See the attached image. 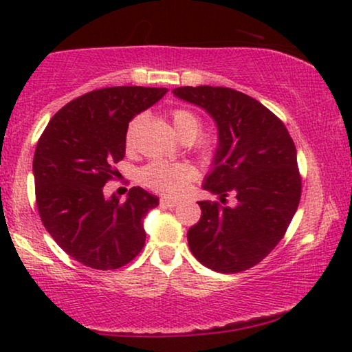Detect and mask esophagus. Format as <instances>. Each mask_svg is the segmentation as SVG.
I'll use <instances>...</instances> for the list:
<instances>
[{
	"label": "esophagus",
	"instance_id": "esophagus-1",
	"mask_svg": "<svg viewBox=\"0 0 352 352\" xmlns=\"http://www.w3.org/2000/svg\"><path fill=\"white\" fill-rule=\"evenodd\" d=\"M160 205L163 206V208H175V206H177L179 204H177L176 200H171V199H162Z\"/></svg>",
	"mask_w": 352,
	"mask_h": 352
}]
</instances>
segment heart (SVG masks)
Listing matches in <instances>:
<instances>
[{
    "mask_svg": "<svg viewBox=\"0 0 352 352\" xmlns=\"http://www.w3.org/2000/svg\"><path fill=\"white\" fill-rule=\"evenodd\" d=\"M146 113H139L128 124L126 147L133 151L136 147L138 134L146 123ZM173 128L181 139H195L201 129V120L189 109H175L171 112ZM197 171L190 163L153 160L141 170V181L152 190L165 195H177L186 186L195 179Z\"/></svg>",
    "mask_w": 352,
    "mask_h": 352,
    "instance_id": "obj_1",
    "label": "heart"
}]
</instances>
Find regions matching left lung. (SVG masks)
Wrapping results in <instances>:
<instances>
[{
  "label": "left lung",
  "mask_w": 352,
  "mask_h": 352,
  "mask_svg": "<svg viewBox=\"0 0 352 352\" xmlns=\"http://www.w3.org/2000/svg\"><path fill=\"white\" fill-rule=\"evenodd\" d=\"M176 98L205 109L218 126L213 170L204 189L234 207L199 201L200 221L187 232L194 256L223 274L261 263L285 235L301 199L295 142L271 110L256 99L223 86H182Z\"/></svg>",
  "instance_id": "8db88e82"
}]
</instances>
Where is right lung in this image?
I'll return each mask as SVG.
<instances>
[{"instance_id":"1","label":"right lung","mask_w":352,"mask_h":352,"mask_svg":"<svg viewBox=\"0 0 352 352\" xmlns=\"http://www.w3.org/2000/svg\"><path fill=\"white\" fill-rule=\"evenodd\" d=\"M166 88L113 86L64 105L38 139L33 157L35 195L47 232L85 266L112 271L133 261L146 243L142 219L157 195L133 187L128 199H105L104 186L118 176L126 129L166 94Z\"/></svg>"}]
</instances>
